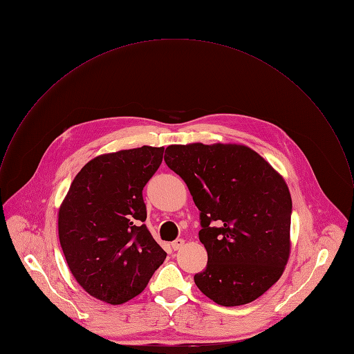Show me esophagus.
I'll return each instance as SVG.
<instances>
[{"label":"esophagus","instance_id":"34e87169","mask_svg":"<svg viewBox=\"0 0 354 354\" xmlns=\"http://www.w3.org/2000/svg\"><path fill=\"white\" fill-rule=\"evenodd\" d=\"M184 243H185L184 239H176L174 241H171V248H173L174 251H177V250H180V248L184 245Z\"/></svg>","mask_w":354,"mask_h":354}]
</instances>
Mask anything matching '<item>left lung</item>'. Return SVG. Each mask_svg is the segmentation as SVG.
Segmentation results:
<instances>
[{"label": "left lung", "instance_id": "8db88e82", "mask_svg": "<svg viewBox=\"0 0 354 354\" xmlns=\"http://www.w3.org/2000/svg\"><path fill=\"white\" fill-rule=\"evenodd\" d=\"M166 165L201 210L207 265L194 280L216 304L252 302L283 274L290 255L292 202L284 178L237 144L169 145Z\"/></svg>", "mask_w": 354, "mask_h": 354}]
</instances>
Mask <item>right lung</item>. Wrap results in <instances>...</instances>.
<instances>
[{
    "label": "right lung",
    "instance_id": "add662e5",
    "mask_svg": "<svg viewBox=\"0 0 354 354\" xmlns=\"http://www.w3.org/2000/svg\"><path fill=\"white\" fill-rule=\"evenodd\" d=\"M163 149L144 145L96 156L75 176L59 209L60 245L73 276L107 304L138 295L166 258L142 224V189Z\"/></svg>",
    "mask_w": 354,
    "mask_h": 354
}]
</instances>
